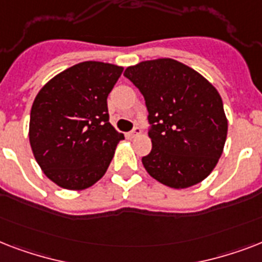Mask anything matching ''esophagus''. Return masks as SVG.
Segmentation results:
<instances>
[{"label":"esophagus","instance_id":"1","mask_svg":"<svg viewBox=\"0 0 262 262\" xmlns=\"http://www.w3.org/2000/svg\"><path fill=\"white\" fill-rule=\"evenodd\" d=\"M140 135H141V129L136 126L133 130L127 133V137H129V139H135V137H137V136H140Z\"/></svg>","mask_w":262,"mask_h":262}]
</instances>
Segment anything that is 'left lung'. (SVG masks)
<instances>
[{
  "label": "left lung",
  "instance_id": "8db88e82",
  "mask_svg": "<svg viewBox=\"0 0 262 262\" xmlns=\"http://www.w3.org/2000/svg\"><path fill=\"white\" fill-rule=\"evenodd\" d=\"M125 77L145 99L152 151L144 167L172 189L194 186L216 167L228 122L219 92L204 76L171 58L127 67Z\"/></svg>",
  "mask_w": 262,
  "mask_h": 262
}]
</instances>
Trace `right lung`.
<instances>
[{"label":"right lung","instance_id":"add662e5","mask_svg":"<svg viewBox=\"0 0 262 262\" xmlns=\"http://www.w3.org/2000/svg\"><path fill=\"white\" fill-rule=\"evenodd\" d=\"M123 72L85 61L54 76L31 108L30 144L47 178L68 190H84L106 174L123 135L108 122L107 96Z\"/></svg>","mask_w":262,"mask_h":262}]
</instances>
